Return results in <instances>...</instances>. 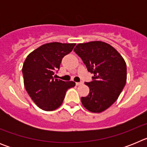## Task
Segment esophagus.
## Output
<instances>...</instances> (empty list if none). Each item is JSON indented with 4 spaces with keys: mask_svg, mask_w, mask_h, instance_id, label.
Returning a JSON list of instances; mask_svg holds the SVG:
<instances>
[{
    "mask_svg": "<svg viewBox=\"0 0 147 147\" xmlns=\"http://www.w3.org/2000/svg\"><path fill=\"white\" fill-rule=\"evenodd\" d=\"M82 82H76V85H82Z\"/></svg>",
    "mask_w": 147,
    "mask_h": 147,
    "instance_id": "1",
    "label": "esophagus"
}]
</instances>
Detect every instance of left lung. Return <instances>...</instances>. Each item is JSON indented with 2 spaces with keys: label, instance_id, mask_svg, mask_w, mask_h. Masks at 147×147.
Listing matches in <instances>:
<instances>
[{
  "label": "left lung",
  "instance_id": "8db88e82",
  "mask_svg": "<svg viewBox=\"0 0 147 147\" xmlns=\"http://www.w3.org/2000/svg\"><path fill=\"white\" fill-rule=\"evenodd\" d=\"M74 51L94 74L93 81L85 82L90 92L82 97V104L90 112H103L117 100L125 86V61L113 46L102 41L79 43Z\"/></svg>",
  "mask_w": 147,
  "mask_h": 147
}]
</instances>
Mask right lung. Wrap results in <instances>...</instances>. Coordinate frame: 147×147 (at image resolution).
I'll use <instances>...</instances> for the list:
<instances>
[{"instance_id":"add662e5","label":"right lung","mask_w":147,"mask_h":147,"mask_svg":"<svg viewBox=\"0 0 147 147\" xmlns=\"http://www.w3.org/2000/svg\"><path fill=\"white\" fill-rule=\"evenodd\" d=\"M76 43L49 42L27 56L23 65L24 86L36 105L45 111H52L62 104L66 91L75 86L73 81L54 79L65 56L71 52Z\"/></svg>"}]
</instances>
